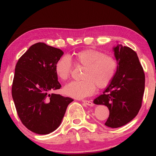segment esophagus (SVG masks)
<instances>
[{
    "label": "esophagus",
    "mask_w": 156,
    "mask_h": 156,
    "mask_svg": "<svg viewBox=\"0 0 156 156\" xmlns=\"http://www.w3.org/2000/svg\"><path fill=\"white\" fill-rule=\"evenodd\" d=\"M83 102L86 105H88V106H93L94 105L93 102L89 101V100H83Z\"/></svg>",
    "instance_id": "34e87169"
}]
</instances>
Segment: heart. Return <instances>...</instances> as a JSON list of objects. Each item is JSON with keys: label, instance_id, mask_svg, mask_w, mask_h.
I'll return each instance as SVG.
<instances>
[{"label": "heart", "instance_id": "b5f03b06", "mask_svg": "<svg viewBox=\"0 0 156 156\" xmlns=\"http://www.w3.org/2000/svg\"><path fill=\"white\" fill-rule=\"evenodd\" d=\"M76 62L85 67L82 76L83 80L72 81L64 87L69 96L83 98L94 93L97 86L102 89L110 83L117 69V62L113 56L104 54L96 49L82 50L73 55ZM72 69L69 56L60 58L55 66V72L60 80H66L69 77Z\"/></svg>", "mask_w": 156, "mask_h": 156}]
</instances>
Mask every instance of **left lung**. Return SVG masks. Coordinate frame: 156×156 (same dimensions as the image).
<instances>
[{
    "mask_svg": "<svg viewBox=\"0 0 156 156\" xmlns=\"http://www.w3.org/2000/svg\"><path fill=\"white\" fill-rule=\"evenodd\" d=\"M113 51L118 64L115 75L94 103L108 107L109 115L105 125L118 128L133 120L140 109L145 76L138 55L133 49L118 44Z\"/></svg>",
    "mask_w": 156,
    "mask_h": 156,
    "instance_id": "left-lung-1",
    "label": "left lung"
}]
</instances>
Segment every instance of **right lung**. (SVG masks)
<instances>
[{
    "mask_svg": "<svg viewBox=\"0 0 156 156\" xmlns=\"http://www.w3.org/2000/svg\"><path fill=\"white\" fill-rule=\"evenodd\" d=\"M61 49L38 43L31 45L16 65L12 94L18 117L29 130L41 135L51 133L61 124L69 97L52 94L59 89L55 66Z\"/></svg>",
    "mask_w": 156,
    "mask_h": 156,
    "instance_id": "add662e5",
    "label": "right lung"
}]
</instances>
